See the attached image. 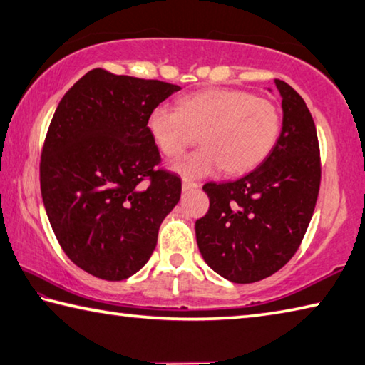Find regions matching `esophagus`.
<instances>
[{"mask_svg": "<svg viewBox=\"0 0 365 365\" xmlns=\"http://www.w3.org/2000/svg\"><path fill=\"white\" fill-rule=\"evenodd\" d=\"M195 188H197V183L190 182V180H187V178H183V180H182V190L183 191H190V190H195Z\"/></svg>", "mask_w": 365, "mask_h": 365, "instance_id": "1", "label": "esophagus"}]
</instances>
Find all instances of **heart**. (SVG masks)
I'll list each match as a JSON object with an SVG mask.
<instances>
[{"label": "heart", "instance_id": "heart-1", "mask_svg": "<svg viewBox=\"0 0 365 365\" xmlns=\"http://www.w3.org/2000/svg\"><path fill=\"white\" fill-rule=\"evenodd\" d=\"M148 130L165 156L180 154L200 135L205 146L169 164L178 175L201 178L222 169L243 174L262 163L274 148L280 115L270 101L248 91L214 88L183 98L178 108H153Z\"/></svg>", "mask_w": 365, "mask_h": 365}]
</instances>
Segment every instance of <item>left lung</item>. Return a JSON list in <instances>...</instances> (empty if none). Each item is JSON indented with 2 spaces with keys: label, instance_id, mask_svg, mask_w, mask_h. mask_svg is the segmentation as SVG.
Listing matches in <instances>:
<instances>
[{
  "label": "left lung",
  "instance_id": "left-lung-1",
  "mask_svg": "<svg viewBox=\"0 0 365 365\" xmlns=\"http://www.w3.org/2000/svg\"><path fill=\"white\" fill-rule=\"evenodd\" d=\"M275 86L283 117L270 153L248 174L202 187L211 205L196 220L197 248L209 267L233 283L267 279L293 257L319 195L312 115L298 91L282 80Z\"/></svg>",
  "mask_w": 365,
  "mask_h": 365
}]
</instances>
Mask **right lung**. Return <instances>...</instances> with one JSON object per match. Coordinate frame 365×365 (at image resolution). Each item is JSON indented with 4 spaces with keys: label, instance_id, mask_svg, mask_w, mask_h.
<instances>
[{
    "label": "right lung",
    "instance_id": "obj_1",
    "mask_svg": "<svg viewBox=\"0 0 365 365\" xmlns=\"http://www.w3.org/2000/svg\"><path fill=\"white\" fill-rule=\"evenodd\" d=\"M178 90L93 69L54 110L40 163L43 205L61 248L98 279L137 274L180 200V178L154 170L160 156L148 130L151 109Z\"/></svg>",
    "mask_w": 365,
    "mask_h": 365
}]
</instances>
